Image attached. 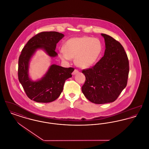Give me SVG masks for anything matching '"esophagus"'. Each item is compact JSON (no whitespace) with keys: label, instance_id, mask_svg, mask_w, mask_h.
<instances>
[{"label":"esophagus","instance_id":"obj_1","mask_svg":"<svg viewBox=\"0 0 149 149\" xmlns=\"http://www.w3.org/2000/svg\"><path fill=\"white\" fill-rule=\"evenodd\" d=\"M79 72V71L78 70H77V69H75V70H74V71L72 72V75H75L76 74H77V73H78Z\"/></svg>","mask_w":149,"mask_h":149}]
</instances>
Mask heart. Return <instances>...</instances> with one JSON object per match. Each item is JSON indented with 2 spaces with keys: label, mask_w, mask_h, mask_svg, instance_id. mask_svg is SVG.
<instances>
[{
  "label": "heart",
  "mask_w": 149,
  "mask_h": 149,
  "mask_svg": "<svg viewBox=\"0 0 149 149\" xmlns=\"http://www.w3.org/2000/svg\"><path fill=\"white\" fill-rule=\"evenodd\" d=\"M63 50L60 51L62 60L69 61L75 58L77 66L87 68L93 65L100 57L102 45L97 38L86 36L75 37L66 42Z\"/></svg>",
  "instance_id": "obj_1"
}]
</instances>
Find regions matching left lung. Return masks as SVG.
<instances>
[{
	"instance_id": "obj_1",
	"label": "left lung",
	"mask_w": 149,
	"mask_h": 149,
	"mask_svg": "<svg viewBox=\"0 0 149 149\" xmlns=\"http://www.w3.org/2000/svg\"><path fill=\"white\" fill-rule=\"evenodd\" d=\"M104 56L91 68L82 70L86 81L81 87L85 97L97 104L113 102L127 84L129 61L118 41L105 34Z\"/></svg>"
}]
</instances>
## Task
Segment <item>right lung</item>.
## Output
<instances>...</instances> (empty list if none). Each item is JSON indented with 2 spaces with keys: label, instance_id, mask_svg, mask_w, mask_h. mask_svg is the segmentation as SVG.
Masks as SVG:
<instances>
[{
  "label": "right lung",
  "instance_id": "right-lung-1",
  "mask_svg": "<svg viewBox=\"0 0 149 149\" xmlns=\"http://www.w3.org/2000/svg\"><path fill=\"white\" fill-rule=\"evenodd\" d=\"M64 36L56 31H43L31 38L23 48L18 59V78L27 96L37 102L47 103L60 96L66 80L72 77L73 68L52 65L44 77L31 81L28 74L29 62L36 50L43 48L51 57H56V44Z\"/></svg>",
  "mask_w": 149,
  "mask_h": 149
}]
</instances>
